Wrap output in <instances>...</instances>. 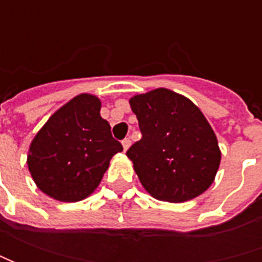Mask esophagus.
Segmentation results:
<instances>
[{
    "instance_id": "obj_1",
    "label": "esophagus",
    "mask_w": 262,
    "mask_h": 262,
    "mask_svg": "<svg viewBox=\"0 0 262 262\" xmlns=\"http://www.w3.org/2000/svg\"><path fill=\"white\" fill-rule=\"evenodd\" d=\"M129 146H131V140H129V138H125V140L122 141V148H124V151H126V150L129 148Z\"/></svg>"
}]
</instances>
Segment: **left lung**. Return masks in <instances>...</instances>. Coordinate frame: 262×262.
I'll return each mask as SVG.
<instances>
[{"instance_id": "1", "label": "left lung", "mask_w": 262, "mask_h": 262, "mask_svg": "<svg viewBox=\"0 0 262 262\" xmlns=\"http://www.w3.org/2000/svg\"><path fill=\"white\" fill-rule=\"evenodd\" d=\"M141 140L126 151L147 192L167 203H185L214 182L222 151L206 116L188 97L169 89L133 96Z\"/></svg>"}]
</instances>
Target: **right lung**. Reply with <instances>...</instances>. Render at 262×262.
<instances>
[{
    "label": "right lung",
    "instance_id": "add662e5",
    "mask_svg": "<svg viewBox=\"0 0 262 262\" xmlns=\"http://www.w3.org/2000/svg\"><path fill=\"white\" fill-rule=\"evenodd\" d=\"M100 107L95 95L76 96L52 114L32 140L27 167L48 196L62 203L87 198L100 184L111 159L122 151Z\"/></svg>",
    "mask_w": 262,
    "mask_h": 262
}]
</instances>
